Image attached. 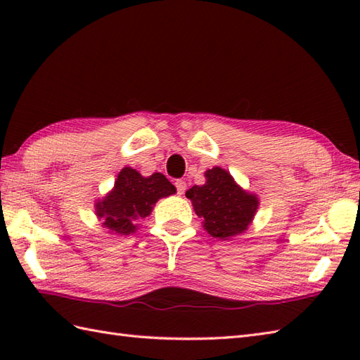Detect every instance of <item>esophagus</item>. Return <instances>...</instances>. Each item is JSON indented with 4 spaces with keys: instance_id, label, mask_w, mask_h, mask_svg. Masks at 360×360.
Masks as SVG:
<instances>
[{
    "instance_id": "esophagus-1",
    "label": "esophagus",
    "mask_w": 360,
    "mask_h": 360,
    "mask_svg": "<svg viewBox=\"0 0 360 360\" xmlns=\"http://www.w3.org/2000/svg\"><path fill=\"white\" fill-rule=\"evenodd\" d=\"M174 186H176V190H178V193H179V195H182V193L186 192V187H187L186 181H182V179H176Z\"/></svg>"
}]
</instances>
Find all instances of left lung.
I'll return each instance as SVG.
<instances>
[{
  "instance_id": "left-lung-1",
  "label": "left lung",
  "mask_w": 360,
  "mask_h": 360,
  "mask_svg": "<svg viewBox=\"0 0 360 360\" xmlns=\"http://www.w3.org/2000/svg\"><path fill=\"white\" fill-rule=\"evenodd\" d=\"M207 182L186 192L196 215L204 218V227L212 236L229 240L246 231L254 218L258 200L235 184L231 173L215 167L205 172Z\"/></svg>"
}]
</instances>
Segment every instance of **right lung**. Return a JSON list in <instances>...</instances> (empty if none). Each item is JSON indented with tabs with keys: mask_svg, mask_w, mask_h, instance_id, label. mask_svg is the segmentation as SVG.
I'll use <instances>...</instances> for the list:
<instances>
[{
	"mask_svg": "<svg viewBox=\"0 0 360 360\" xmlns=\"http://www.w3.org/2000/svg\"><path fill=\"white\" fill-rule=\"evenodd\" d=\"M174 192V186L162 173L143 178L139 172L125 167L114 182L112 192L97 202V217L111 232L129 235L136 231V221L148 217L159 198Z\"/></svg>",
	"mask_w": 360,
	"mask_h": 360,
	"instance_id": "obj_1",
	"label": "right lung"
}]
</instances>
